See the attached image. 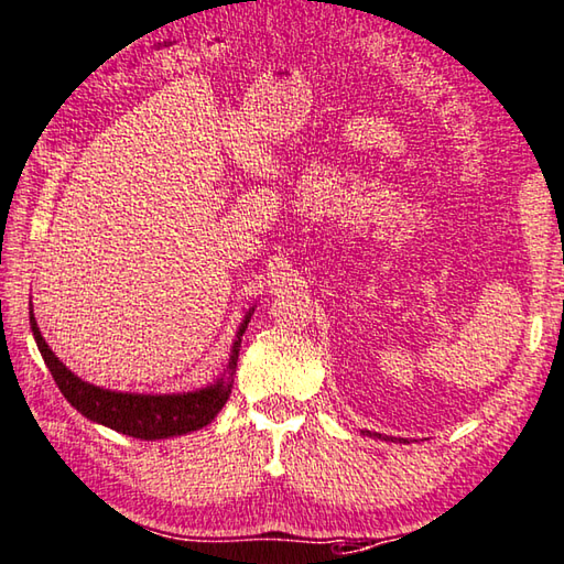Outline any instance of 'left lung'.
<instances>
[{
  "mask_svg": "<svg viewBox=\"0 0 564 564\" xmlns=\"http://www.w3.org/2000/svg\"><path fill=\"white\" fill-rule=\"evenodd\" d=\"M364 434H370V437H378V440H388V437H380L378 432H364ZM390 440H392V437H390Z\"/></svg>",
  "mask_w": 564,
  "mask_h": 564,
  "instance_id": "left-lung-1",
  "label": "left lung"
}]
</instances>
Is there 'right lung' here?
<instances>
[{
    "mask_svg": "<svg viewBox=\"0 0 564 564\" xmlns=\"http://www.w3.org/2000/svg\"><path fill=\"white\" fill-rule=\"evenodd\" d=\"M252 312L254 310L246 314L238 328L226 373H223L214 386L200 388L196 392H182V395H178V392H174V395H137V392H115L90 386V382L73 376L56 358V354H53L48 344L44 341V336H41L34 314H29V322L36 338V346L41 350V356H44L58 390L80 414H85V417L93 422L105 424V427H110L115 432L130 434V437L137 440H166L176 437V434L206 427V424H210V420L223 410V405H226L232 388V373H236L238 366L242 341L240 336L246 334Z\"/></svg>",
    "mask_w": 564,
    "mask_h": 564,
    "instance_id": "right-lung-1",
    "label": "right lung"
}]
</instances>
